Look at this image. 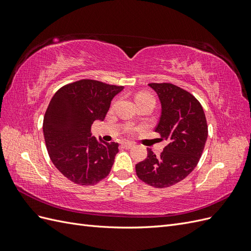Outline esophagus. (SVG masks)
Segmentation results:
<instances>
[{"label": "esophagus", "instance_id": "obj_1", "mask_svg": "<svg viewBox=\"0 0 251 251\" xmlns=\"http://www.w3.org/2000/svg\"><path fill=\"white\" fill-rule=\"evenodd\" d=\"M121 146H123L125 149H131V148L134 147V143L128 142V141H125V142L121 143Z\"/></svg>", "mask_w": 251, "mask_h": 251}]
</instances>
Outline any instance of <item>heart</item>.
Listing matches in <instances>:
<instances>
[{
  "mask_svg": "<svg viewBox=\"0 0 251 251\" xmlns=\"http://www.w3.org/2000/svg\"><path fill=\"white\" fill-rule=\"evenodd\" d=\"M144 100H154V97L151 96V94H149V93H140V94H138L137 96H136V101ZM128 131L132 132L133 128H130V130H128Z\"/></svg>",
  "mask_w": 251,
  "mask_h": 251,
  "instance_id": "b5f03b06",
  "label": "heart"
}]
</instances>
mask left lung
<instances>
[{
	"instance_id": "obj_1",
	"label": "left lung",
	"mask_w": 251,
	"mask_h": 251,
	"mask_svg": "<svg viewBox=\"0 0 251 251\" xmlns=\"http://www.w3.org/2000/svg\"><path fill=\"white\" fill-rule=\"evenodd\" d=\"M161 102V116L155 128L168 141L160 156L148 149V156L136 164L138 178L156 188L178 183L198 164L208 127L201 103L187 91L170 82H151Z\"/></svg>"
}]
</instances>
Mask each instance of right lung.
<instances>
[{
  "instance_id": "1",
  "label": "right lung",
  "mask_w": 251,
  "mask_h": 251,
  "mask_svg": "<svg viewBox=\"0 0 251 251\" xmlns=\"http://www.w3.org/2000/svg\"><path fill=\"white\" fill-rule=\"evenodd\" d=\"M123 86L80 79L60 88L44 116L49 157L64 176L78 185H94L110 174L118 143L92 137L91 126L103 120Z\"/></svg>"
}]
</instances>
